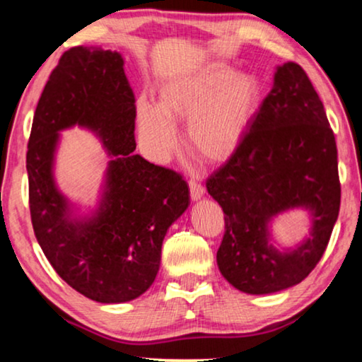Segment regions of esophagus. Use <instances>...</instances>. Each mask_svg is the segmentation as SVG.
Listing matches in <instances>:
<instances>
[{"mask_svg":"<svg viewBox=\"0 0 362 362\" xmlns=\"http://www.w3.org/2000/svg\"><path fill=\"white\" fill-rule=\"evenodd\" d=\"M189 192H191V197L194 201L201 199L202 194H204V186H202L199 181L192 180V177H191V180H189Z\"/></svg>","mask_w":362,"mask_h":362,"instance_id":"obj_1","label":"esophagus"}]
</instances>
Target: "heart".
I'll use <instances>...</instances> for the list:
<instances>
[{"mask_svg": "<svg viewBox=\"0 0 362 362\" xmlns=\"http://www.w3.org/2000/svg\"><path fill=\"white\" fill-rule=\"evenodd\" d=\"M260 88L254 77L229 69L206 67L166 81L153 105L138 102V130L155 156L176 150L175 125L187 122L191 153L202 161L219 163L237 150L259 107Z\"/></svg>", "mask_w": 362, "mask_h": 362, "instance_id": "b5f03b06", "label": "heart"}]
</instances>
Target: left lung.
<instances>
[{"label": "left lung", "instance_id": "8db88e82", "mask_svg": "<svg viewBox=\"0 0 362 362\" xmlns=\"http://www.w3.org/2000/svg\"><path fill=\"white\" fill-rule=\"evenodd\" d=\"M206 187L224 211L217 265L230 285L264 295L310 275L338 219L341 182L334 133L303 67L290 61L276 69L249 130ZM298 205L310 209L314 229L298 250L281 255L268 244L266 222Z\"/></svg>", "mask_w": 362, "mask_h": 362}]
</instances>
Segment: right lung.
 <instances>
[{
    "label": "right lung",
    "instance_id": "1",
    "mask_svg": "<svg viewBox=\"0 0 362 362\" xmlns=\"http://www.w3.org/2000/svg\"><path fill=\"white\" fill-rule=\"evenodd\" d=\"M135 117L120 54L71 47L47 78L28 141L34 235L57 275L100 303L135 300L150 288L168 227L189 206V187L180 173L133 153ZM72 124L97 129L114 156L101 211L82 225L66 219L50 171L57 132Z\"/></svg>",
    "mask_w": 362,
    "mask_h": 362
}]
</instances>
